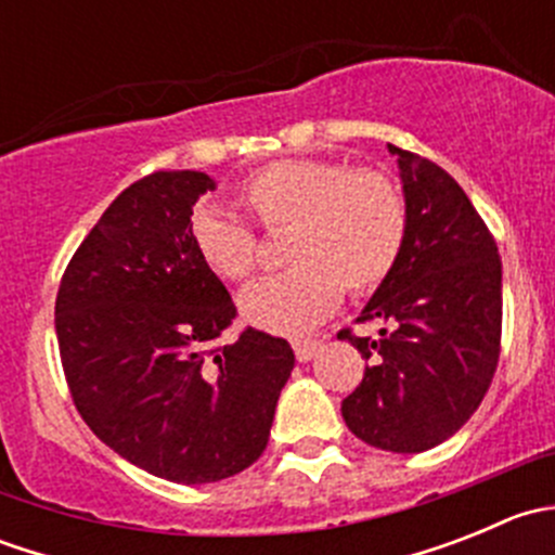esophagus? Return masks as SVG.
<instances>
[{"label":"esophagus","mask_w":555,"mask_h":555,"mask_svg":"<svg viewBox=\"0 0 555 555\" xmlns=\"http://www.w3.org/2000/svg\"><path fill=\"white\" fill-rule=\"evenodd\" d=\"M293 349H295V357H298V362H309L319 354V351H322V340H317V338L295 340Z\"/></svg>","instance_id":"34e87169"}]
</instances>
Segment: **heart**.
<instances>
[{"label":"heart","mask_w":555,"mask_h":555,"mask_svg":"<svg viewBox=\"0 0 555 555\" xmlns=\"http://www.w3.org/2000/svg\"><path fill=\"white\" fill-rule=\"evenodd\" d=\"M238 206L268 233L287 231L284 273L242 295L255 327L298 335L338 306L340 287L365 295L395 271L408 236V204L395 179L317 158L273 160L249 173ZM190 238L201 262L222 282L244 284L257 266V238L238 217L215 206L193 215Z\"/></svg>","instance_id":"heart-1"}]
</instances>
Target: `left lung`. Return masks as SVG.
<instances>
[{"label": "left lung", "instance_id": "1", "mask_svg": "<svg viewBox=\"0 0 555 555\" xmlns=\"http://www.w3.org/2000/svg\"><path fill=\"white\" fill-rule=\"evenodd\" d=\"M408 204L395 271L357 322H384L382 338L340 330L367 360L340 402L367 446L422 453L449 440L489 391L500 362L502 260L494 236L449 171L389 144Z\"/></svg>", "mask_w": 555, "mask_h": 555}]
</instances>
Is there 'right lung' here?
Instances as JSON below:
<instances>
[{"mask_svg":"<svg viewBox=\"0 0 555 555\" xmlns=\"http://www.w3.org/2000/svg\"><path fill=\"white\" fill-rule=\"evenodd\" d=\"M215 179L155 171L122 190L66 266L55 335L72 400L102 443L173 483H215L266 451L295 367L284 338L246 327L190 238Z\"/></svg>","mask_w":555,"mask_h":555,"instance_id":"add662e5","label":"right lung"}]
</instances>
